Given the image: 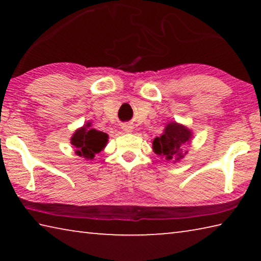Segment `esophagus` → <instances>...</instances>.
<instances>
[{"label": "esophagus", "mask_w": 261, "mask_h": 261, "mask_svg": "<svg viewBox=\"0 0 261 261\" xmlns=\"http://www.w3.org/2000/svg\"><path fill=\"white\" fill-rule=\"evenodd\" d=\"M123 129H124V131H126V132H131L132 127H131V126H127V125H125V126H123Z\"/></svg>", "instance_id": "esophagus-1"}]
</instances>
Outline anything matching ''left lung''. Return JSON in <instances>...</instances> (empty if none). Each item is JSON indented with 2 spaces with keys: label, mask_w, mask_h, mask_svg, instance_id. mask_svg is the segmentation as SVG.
I'll list each match as a JSON object with an SVG mask.
<instances>
[{
  "label": "left lung",
  "mask_w": 261,
  "mask_h": 261,
  "mask_svg": "<svg viewBox=\"0 0 261 261\" xmlns=\"http://www.w3.org/2000/svg\"><path fill=\"white\" fill-rule=\"evenodd\" d=\"M191 135L185 126L175 122L169 123L166 126L165 132L153 140L154 152L165 156L167 160H171L173 158H175V160H179L184 155L182 154L183 146L189 143Z\"/></svg>",
  "instance_id": "obj_1"
}]
</instances>
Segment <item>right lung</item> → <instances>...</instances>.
I'll return each mask as SVG.
<instances>
[{"mask_svg":"<svg viewBox=\"0 0 261 261\" xmlns=\"http://www.w3.org/2000/svg\"><path fill=\"white\" fill-rule=\"evenodd\" d=\"M90 126V123H87L74 132L71 138V144L76 147L77 155L86 159H93L95 154L106 146L108 140L107 134L91 129Z\"/></svg>","mask_w":261,"mask_h":261,"instance_id":"add662e5","label":"right lung"}]
</instances>
